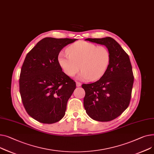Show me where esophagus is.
I'll return each instance as SVG.
<instances>
[{"label": "esophagus", "instance_id": "34e87169", "mask_svg": "<svg viewBox=\"0 0 154 154\" xmlns=\"http://www.w3.org/2000/svg\"><path fill=\"white\" fill-rule=\"evenodd\" d=\"M76 86H77V87H79V86H81V83H79V82H76Z\"/></svg>", "mask_w": 154, "mask_h": 154}]
</instances>
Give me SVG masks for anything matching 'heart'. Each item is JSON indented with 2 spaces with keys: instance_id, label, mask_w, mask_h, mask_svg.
<instances>
[{
  "instance_id": "b5f03b06",
  "label": "heart",
  "mask_w": 154,
  "mask_h": 154,
  "mask_svg": "<svg viewBox=\"0 0 154 154\" xmlns=\"http://www.w3.org/2000/svg\"><path fill=\"white\" fill-rule=\"evenodd\" d=\"M68 52L59 53V65L71 77L75 76L80 68L81 71L77 76L80 80L94 81L101 78L111 62V54L107 48L88 42L74 43L68 48Z\"/></svg>"
}]
</instances>
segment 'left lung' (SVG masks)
Returning a JSON list of instances; mask_svg holds the SVG:
<instances>
[{
	"mask_svg": "<svg viewBox=\"0 0 154 154\" xmlns=\"http://www.w3.org/2000/svg\"><path fill=\"white\" fill-rule=\"evenodd\" d=\"M85 40L106 46L111 54V62L98 81L82 85L85 91V109L95 121H110L119 116L130 103L134 79L130 58L111 37Z\"/></svg>",
	"mask_w": 154,
	"mask_h": 154,
	"instance_id": "1",
	"label": "left lung"
}]
</instances>
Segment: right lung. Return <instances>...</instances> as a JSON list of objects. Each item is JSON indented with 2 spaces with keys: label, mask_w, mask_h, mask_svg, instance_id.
<instances>
[{
  "label": "right lung",
  "mask_w": 154,
  "mask_h": 154,
  "mask_svg": "<svg viewBox=\"0 0 154 154\" xmlns=\"http://www.w3.org/2000/svg\"><path fill=\"white\" fill-rule=\"evenodd\" d=\"M76 40L44 38L27 53L20 75V93L26 111L36 121L53 124L65 114L76 83L62 71L58 57Z\"/></svg>",
  "instance_id": "right-lung-1"
}]
</instances>
